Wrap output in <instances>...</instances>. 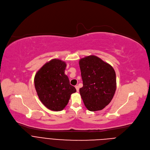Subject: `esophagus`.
I'll use <instances>...</instances> for the list:
<instances>
[{
	"label": "esophagus",
	"mask_w": 150,
	"mask_h": 150,
	"mask_svg": "<svg viewBox=\"0 0 150 150\" xmlns=\"http://www.w3.org/2000/svg\"><path fill=\"white\" fill-rule=\"evenodd\" d=\"M75 88H76V91H77V92H78V91H79V87L78 86V85H76V86H75Z\"/></svg>",
	"instance_id": "1"
}]
</instances>
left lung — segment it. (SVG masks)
Returning <instances> with one entry per match:
<instances>
[{"label": "left lung", "mask_w": 150, "mask_h": 150, "mask_svg": "<svg viewBox=\"0 0 150 150\" xmlns=\"http://www.w3.org/2000/svg\"><path fill=\"white\" fill-rule=\"evenodd\" d=\"M79 64L83 82L79 93L85 107L91 112L103 109L110 103L116 90L114 69L94 55L81 59Z\"/></svg>", "instance_id": "8db88e82"}]
</instances>
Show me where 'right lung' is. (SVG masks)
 <instances>
[{
  "label": "right lung",
  "instance_id": "right-lung-1",
  "mask_svg": "<svg viewBox=\"0 0 150 150\" xmlns=\"http://www.w3.org/2000/svg\"><path fill=\"white\" fill-rule=\"evenodd\" d=\"M66 67L65 62L54 59L45 64L35 75L34 85L38 98L50 110H62L71 94L76 91L65 74Z\"/></svg>",
  "mask_w": 150,
  "mask_h": 150
}]
</instances>
